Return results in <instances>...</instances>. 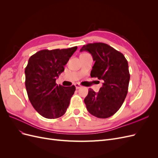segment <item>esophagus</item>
<instances>
[{
    "mask_svg": "<svg viewBox=\"0 0 158 158\" xmlns=\"http://www.w3.org/2000/svg\"><path fill=\"white\" fill-rule=\"evenodd\" d=\"M74 85H75V86H76V89H79V88H80L81 87H82V86H81V85L79 84H78V83H76L75 84H74Z\"/></svg>",
    "mask_w": 158,
    "mask_h": 158,
    "instance_id": "esophagus-1",
    "label": "esophagus"
}]
</instances>
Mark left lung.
Here are the masks:
<instances>
[{
	"mask_svg": "<svg viewBox=\"0 0 158 158\" xmlns=\"http://www.w3.org/2000/svg\"><path fill=\"white\" fill-rule=\"evenodd\" d=\"M82 51L89 52L95 61L91 77L103 82L99 92L89 89L84 99L87 110L98 118H108L120 109L127 95L130 80L128 62L121 52L103 43L85 45Z\"/></svg>",
	"mask_w": 158,
	"mask_h": 158,
	"instance_id": "obj_1",
	"label": "left lung"
}]
</instances>
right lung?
Listing matches in <instances>:
<instances>
[{
	"mask_svg": "<svg viewBox=\"0 0 158 158\" xmlns=\"http://www.w3.org/2000/svg\"><path fill=\"white\" fill-rule=\"evenodd\" d=\"M77 47L69 49L41 50L30 56L25 69L26 88L36 111L47 118H59L66 113L74 85L64 87L56 84Z\"/></svg>",
	"mask_w": 158,
	"mask_h": 158,
	"instance_id": "right-lung-1",
	"label": "right lung"
}]
</instances>
